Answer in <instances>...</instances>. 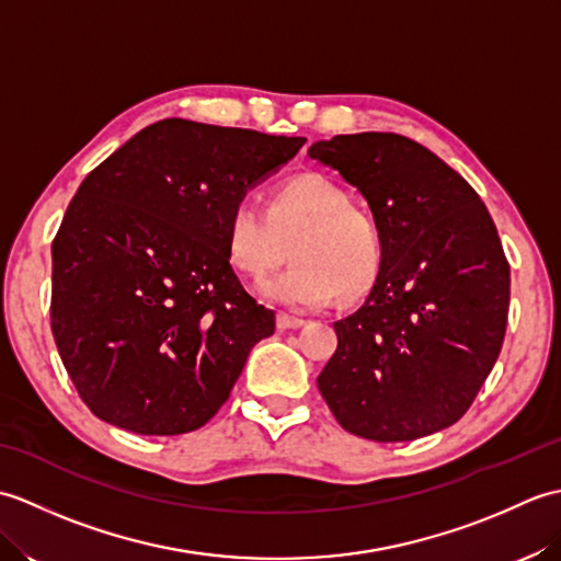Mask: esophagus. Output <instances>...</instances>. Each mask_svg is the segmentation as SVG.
Wrapping results in <instances>:
<instances>
[{"mask_svg": "<svg viewBox=\"0 0 561 561\" xmlns=\"http://www.w3.org/2000/svg\"><path fill=\"white\" fill-rule=\"evenodd\" d=\"M304 323H306L304 318H294V316H287V313L277 316V328L279 330H296V328H301Z\"/></svg>", "mask_w": 561, "mask_h": 561, "instance_id": "obj_1", "label": "esophagus"}]
</instances>
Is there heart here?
Masks as SVG:
<instances>
[{"label":"heart","mask_w":561,"mask_h":561,"mask_svg":"<svg viewBox=\"0 0 561 561\" xmlns=\"http://www.w3.org/2000/svg\"><path fill=\"white\" fill-rule=\"evenodd\" d=\"M226 255L250 279L265 277L287 257L294 265L260 284L272 304L301 311L371 289L386 241L371 209L354 205L347 190L318 173L291 175L272 187L267 209L241 197L226 217Z\"/></svg>","instance_id":"obj_1"}]
</instances>
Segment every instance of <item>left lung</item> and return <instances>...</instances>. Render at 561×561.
I'll return each instance as SVG.
<instances>
[{"label":"left lung","mask_w":561,"mask_h":561,"mask_svg":"<svg viewBox=\"0 0 561 561\" xmlns=\"http://www.w3.org/2000/svg\"><path fill=\"white\" fill-rule=\"evenodd\" d=\"M308 157L359 187L386 257L359 311L335 323L318 390L344 432L414 440L470 410L502 352L511 270L484 202L414 139L337 135Z\"/></svg>","instance_id":"obj_1"}]
</instances>
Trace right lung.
Segmentation results:
<instances>
[{
    "instance_id": "1",
    "label": "right lung",
    "mask_w": 561,
    "mask_h": 561,
    "mask_svg": "<svg viewBox=\"0 0 561 561\" xmlns=\"http://www.w3.org/2000/svg\"><path fill=\"white\" fill-rule=\"evenodd\" d=\"M304 145L169 117L83 178L53 241L50 325L99 420L178 436L229 400L274 311L231 270L226 217Z\"/></svg>"
}]
</instances>
